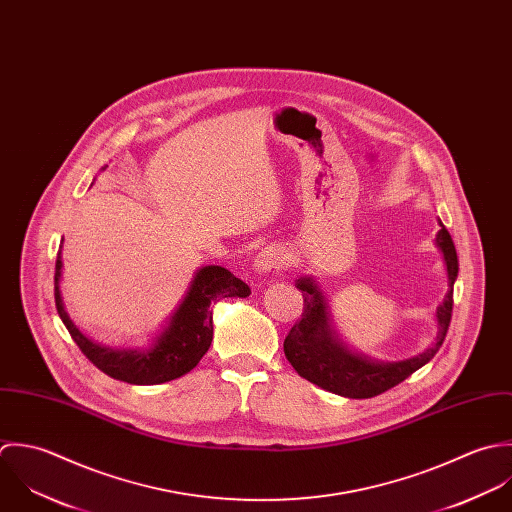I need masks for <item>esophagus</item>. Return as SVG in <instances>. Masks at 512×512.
<instances>
[{
    "instance_id": "obj_1",
    "label": "esophagus",
    "mask_w": 512,
    "mask_h": 512,
    "mask_svg": "<svg viewBox=\"0 0 512 512\" xmlns=\"http://www.w3.org/2000/svg\"><path fill=\"white\" fill-rule=\"evenodd\" d=\"M283 253L277 247H265L259 251V255L255 257V271L257 273H275L279 269H283Z\"/></svg>"
}]
</instances>
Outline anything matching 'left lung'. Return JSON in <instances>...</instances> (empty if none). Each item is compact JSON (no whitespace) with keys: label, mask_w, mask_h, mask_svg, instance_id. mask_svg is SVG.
<instances>
[{"label":"left lung","mask_w":512,"mask_h":512,"mask_svg":"<svg viewBox=\"0 0 512 512\" xmlns=\"http://www.w3.org/2000/svg\"><path fill=\"white\" fill-rule=\"evenodd\" d=\"M439 249L443 251L449 275V291L443 305L437 308L439 334L431 348L421 352L415 358L394 364L370 362L362 356L350 354L332 334L328 326V312L322 301V295L310 283V279H301L297 287L303 293V318L295 322L285 338V356L291 366L308 382L344 396V398H374L384 394L404 382L415 370L425 366L441 348L453 312V285L459 273V259L453 245V239L445 225H441L435 237Z\"/></svg>","instance_id":"1"}]
</instances>
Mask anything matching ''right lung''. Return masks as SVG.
<instances>
[{"instance_id":"add662e5","label":"right lung","mask_w":512,"mask_h":512,"mask_svg":"<svg viewBox=\"0 0 512 512\" xmlns=\"http://www.w3.org/2000/svg\"><path fill=\"white\" fill-rule=\"evenodd\" d=\"M61 267L63 261L59 249L55 263V305L71 338L77 342L81 352L106 376L136 386L164 384L194 370L213 338L211 303L225 297L245 299L251 295L249 285L233 277L227 269L207 265L198 271L184 303L174 312L168 328L152 348L144 352L110 350L85 338L65 312L59 293Z\"/></svg>"}]
</instances>
